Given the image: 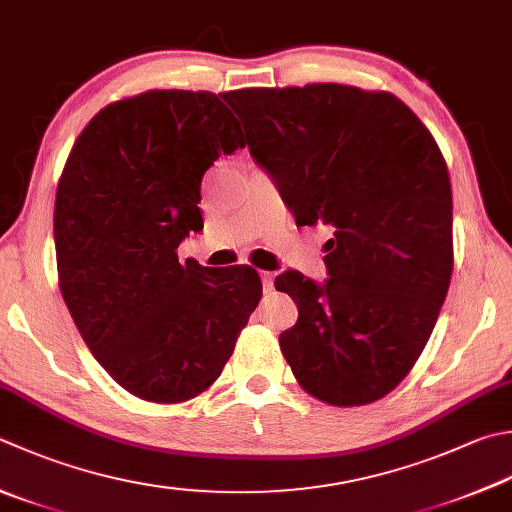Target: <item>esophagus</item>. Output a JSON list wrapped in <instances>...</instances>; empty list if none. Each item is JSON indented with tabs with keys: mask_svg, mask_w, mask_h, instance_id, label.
I'll use <instances>...</instances> for the list:
<instances>
[{
	"mask_svg": "<svg viewBox=\"0 0 512 512\" xmlns=\"http://www.w3.org/2000/svg\"><path fill=\"white\" fill-rule=\"evenodd\" d=\"M260 281H263L265 289H272L274 285V274L272 272H260Z\"/></svg>",
	"mask_w": 512,
	"mask_h": 512,
	"instance_id": "34e87169",
	"label": "esophagus"
}]
</instances>
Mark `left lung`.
Segmentation results:
<instances>
[{"label": "left lung", "mask_w": 512, "mask_h": 512, "mask_svg": "<svg viewBox=\"0 0 512 512\" xmlns=\"http://www.w3.org/2000/svg\"><path fill=\"white\" fill-rule=\"evenodd\" d=\"M296 225H330L323 285L287 269L281 336L305 392L365 406L406 379L452 274V189L435 138L392 93L347 84L223 93Z\"/></svg>", "instance_id": "left-lung-1"}]
</instances>
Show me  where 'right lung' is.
<instances>
[{
  "label": "right lung",
  "mask_w": 512,
  "mask_h": 512,
  "mask_svg": "<svg viewBox=\"0 0 512 512\" xmlns=\"http://www.w3.org/2000/svg\"><path fill=\"white\" fill-rule=\"evenodd\" d=\"M245 147L216 93L147 91L86 124L55 196L64 303L115 383L182 403L214 383L256 310V269L178 260L202 229L200 182L220 153Z\"/></svg>",
  "instance_id": "obj_1"
}]
</instances>
